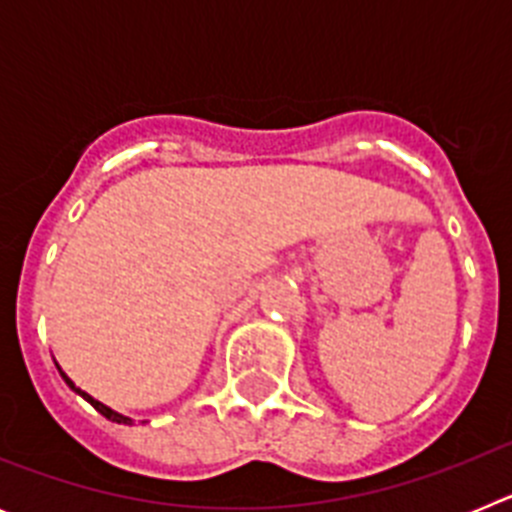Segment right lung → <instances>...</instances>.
<instances>
[{
	"label": "right lung",
	"instance_id": "right-lung-1",
	"mask_svg": "<svg viewBox=\"0 0 512 512\" xmlns=\"http://www.w3.org/2000/svg\"><path fill=\"white\" fill-rule=\"evenodd\" d=\"M61 377H63V379H66V384H69L71 390H74V392H79V395H81V397H84V400H87V402H92V408H94V410H97V413H102V415H104V418H107V420H115V423H125V425H128V423H133V420H130V418H125V415L115 413V410H110V408H107V405H102V402H99V400H94V397H89V395H87V392H81V390H79V387H76V384H74V382H71V379H69V377H66V374H63V372H61Z\"/></svg>",
	"mask_w": 512,
	"mask_h": 512
}]
</instances>
